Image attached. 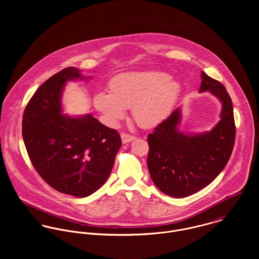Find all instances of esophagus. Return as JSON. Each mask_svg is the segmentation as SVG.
Instances as JSON below:
<instances>
[{"instance_id":"esophagus-1","label":"esophagus","mask_w":259,"mask_h":259,"mask_svg":"<svg viewBox=\"0 0 259 259\" xmlns=\"http://www.w3.org/2000/svg\"><path fill=\"white\" fill-rule=\"evenodd\" d=\"M120 138H121V141H122V143H123V144L131 143V142H133L134 140H136V137L131 136V135L125 134V133H122V134L120 135Z\"/></svg>"}]
</instances>
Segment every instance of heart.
<instances>
[{"label":"heart","instance_id":"obj_1","mask_svg":"<svg viewBox=\"0 0 259 259\" xmlns=\"http://www.w3.org/2000/svg\"><path fill=\"white\" fill-rule=\"evenodd\" d=\"M108 88L109 93H97L93 103L111 126L125 116V109L130 108L140 126H157L171 114L182 94L180 81L156 71L116 74Z\"/></svg>","mask_w":259,"mask_h":259}]
</instances>
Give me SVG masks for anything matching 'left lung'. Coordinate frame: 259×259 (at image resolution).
Instances as JSON below:
<instances>
[{
  "instance_id": "1",
  "label": "left lung",
  "mask_w": 259,
  "mask_h": 259,
  "mask_svg": "<svg viewBox=\"0 0 259 259\" xmlns=\"http://www.w3.org/2000/svg\"><path fill=\"white\" fill-rule=\"evenodd\" d=\"M209 92L222 104L221 119L206 133L179 130L182 109L157 125L148 137V167L153 184L172 197H186L211 184L225 167L235 140L231 99L222 82L201 72L199 93Z\"/></svg>"
}]
</instances>
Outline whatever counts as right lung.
<instances>
[{"label":"right lung","mask_w":259,"mask_h":259,"mask_svg":"<svg viewBox=\"0 0 259 259\" xmlns=\"http://www.w3.org/2000/svg\"><path fill=\"white\" fill-rule=\"evenodd\" d=\"M88 78L74 67L54 74L37 89L23 116L24 143L37 174L56 190L75 197L89 196L107 182L121 146L118 133L91 113H63L67 82Z\"/></svg>","instance_id":"obj_1"}]
</instances>
